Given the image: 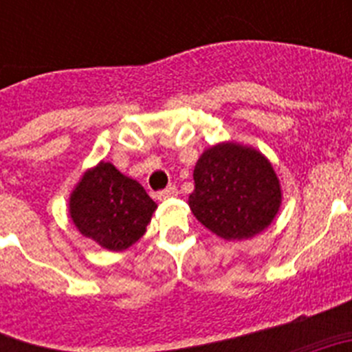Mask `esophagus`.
<instances>
[{"label": "esophagus", "mask_w": 352, "mask_h": 352, "mask_svg": "<svg viewBox=\"0 0 352 352\" xmlns=\"http://www.w3.org/2000/svg\"><path fill=\"white\" fill-rule=\"evenodd\" d=\"M176 194H178V188H176V185H169L167 188H164V190L157 192V199L158 201H164V199H169Z\"/></svg>", "instance_id": "34e87169"}]
</instances>
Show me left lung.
Masks as SVG:
<instances>
[{
    "label": "left lung",
    "instance_id": "8db88e82",
    "mask_svg": "<svg viewBox=\"0 0 352 352\" xmlns=\"http://www.w3.org/2000/svg\"><path fill=\"white\" fill-rule=\"evenodd\" d=\"M188 197L195 219L223 239H247L272 223L280 208V185L259 151L217 144L206 149L194 169Z\"/></svg>",
    "mask_w": 352,
    "mask_h": 352
}]
</instances>
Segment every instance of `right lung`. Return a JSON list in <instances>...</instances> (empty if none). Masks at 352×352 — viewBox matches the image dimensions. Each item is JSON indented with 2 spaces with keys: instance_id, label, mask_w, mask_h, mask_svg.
Segmentation results:
<instances>
[{
  "instance_id": "1",
  "label": "right lung",
  "mask_w": 352,
  "mask_h": 352,
  "mask_svg": "<svg viewBox=\"0 0 352 352\" xmlns=\"http://www.w3.org/2000/svg\"><path fill=\"white\" fill-rule=\"evenodd\" d=\"M157 204L135 179L100 162L70 197V217L86 238L107 250H125L144 234Z\"/></svg>"
}]
</instances>
